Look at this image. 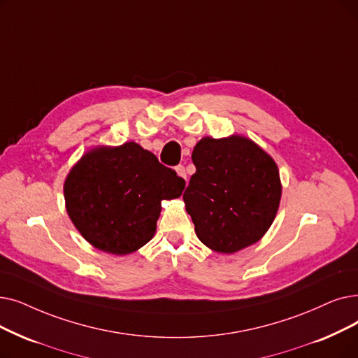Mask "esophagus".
I'll return each instance as SVG.
<instances>
[{
    "label": "esophagus",
    "instance_id": "obj_1",
    "mask_svg": "<svg viewBox=\"0 0 358 358\" xmlns=\"http://www.w3.org/2000/svg\"><path fill=\"white\" fill-rule=\"evenodd\" d=\"M176 173L178 174V177H181V178H184L185 181H187V173H185V168L182 165L176 166Z\"/></svg>",
    "mask_w": 358,
    "mask_h": 358
}]
</instances>
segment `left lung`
<instances>
[{
    "label": "left lung",
    "mask_w": 358,
    "mask_h": 358,
    "mask_svg": "<svg viewBox=\"0 0 358 358\" xmlns=\"http://www.w3.org/2000/svg\"><path fill=\"white\" fill-rule=\"evenodd\" d=\"M192 159L196 173L182 199L199 240L227 255L257 243L281 200L275 161L243 136L203 137Z\"/></svg>",
    "instance_id": "1"
}]
</instances>
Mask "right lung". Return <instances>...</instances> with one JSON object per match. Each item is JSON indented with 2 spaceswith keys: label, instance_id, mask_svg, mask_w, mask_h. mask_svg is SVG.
<instances>
[{
  "label": "right lung",
  "instance_id": "1",
  "mask_svg": "<svg viewBox=\"0 0 358 358\" xmlns=\"http://www.w3.org/2000/svg\"><path fill=\"white\" fill-rule=\"evenodd\" d=\"M185 181L141 145L99 146L85 153L64 182L66 208L86 241L130 255L152 240L161 201L180 197Z\"/></svg>",
  "mask_w": 358,
  "mask_h": 358
}]
</instances>
